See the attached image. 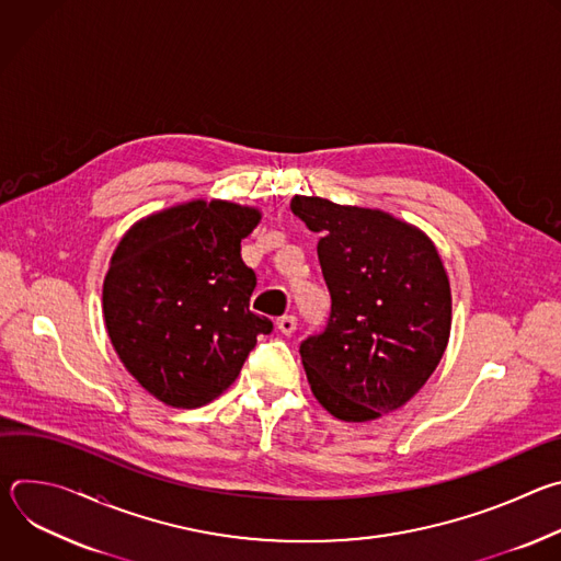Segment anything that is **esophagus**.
<instances>
[{"mask_svg":"<svg viewBox=\"0 0 561 561\" xmlns=\"http://www.w3.org/2000/svg\"><path fill=\"white\" fill-rule=\"evenodd\" d=\"M277 329H279L282 335H290L297 329V319L293 314H284V317L277 319Z\"/></svg>","mask_w":561,"mask_h":561,"instance_id":"esophagus-1","label":"esophagus"}]
</instances>
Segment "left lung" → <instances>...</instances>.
Wrapping results in <instances>:
<instances>
[{
    "label": "left lung",
    "mask_w": 561,
    "mask_h": 561,
    "mask_svg": "<svg viewBox=\"0 0 561 561\" xmlns=\"http://www.w3.org/2000/svg\"><path fill=\"white\" fill-rule=\"evenodd\" d=\"M290 210L319 232L333 301L324 333L299 348L312 394L344 422L402 409L450 337V282L433 239L379 208L295 195Z\"/></svg>",
    "instance_id": "1"
}]
</instances>
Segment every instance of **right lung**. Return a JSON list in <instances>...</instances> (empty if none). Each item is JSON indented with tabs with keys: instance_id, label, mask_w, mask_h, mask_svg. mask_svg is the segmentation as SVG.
<instances>
[{
	"instance_id": "add662e5",
	"label": "right lung",
	"mask_w": 561,
	"mask_h": 561,
	"mask_svg": "<svg viewBox=\"0 0 561 561\" xmlns=\"http://www.w3.org/2000/svg\"><path fill=\"white\" fill-rule=\"evenodd\" d=\"M255 206L191 199L135 221L111 257L102 304L111 344L159 402L204 407L242 370L257 335L273 331L251 312L255 273L242 239Z\"/></svg>"
}]
</instances>
